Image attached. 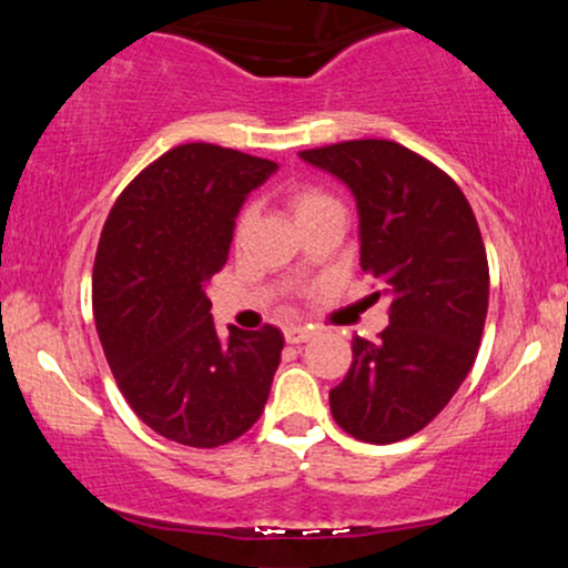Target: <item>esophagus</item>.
Instances as JSON below:
<instances>
[{
    "instance_id": "34e87169",
    "label": "esophagus",
    "mask_w": 568,
    "mask_h": 568,
    "mask_svg": "<svg viewBox=\"0 0 568 568\" xmlns=\"http://www.w3.org/2000/svg\"><path fill=\"white\" fill-rule=\"evenodd\" d=\"M312 338V331L304 328V325H288L285 328V342L288 344H304Z\"/></svg>"
}]
</instances>
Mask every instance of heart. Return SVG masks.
Returning a JSON list of instances; mask_svg holds the SVG:
<instances>
[{
	"instance_id": "b5f03b06",
	"label": "heart",
	"mask_w": 568,
	"mask_h": 568,
	"mask_svg": "<svg viewBox=\"0 0 568 568\" xmlns=\"http://www.w3.org/2000/svg\"><path fill=\"white\" fill-rule=\"evenodd\" d=\"M285 205H288L291 216L296 219V224L298 221L315 216V213L328 211V207H338L336 200L331 197L328 192H323V189L312 184H293L288 192H285ZM245 224H247V213H240L237 224H234V237H240V234L245 232Z\"/></svg>"
}]
</instances>
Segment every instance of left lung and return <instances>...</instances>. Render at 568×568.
<instances>
[{
	"instance_id": "left-lung-1",
	"label": "left lung",
	"mask_w": 568,
	"mask_h": 568,
	"mask_svg": "<svg viewBox=\"0 0 568 568\" xmlns=\"http://www.w3.org/2000/svg\"><path fill=\"white\" fill-rule=\"evenodd\" d=\"M352 189L361 266L389 296L376 342L352 338V366L331 414L352 438L397 443L427 427L470 374L488 312V258L462 189L422 154L387 139L302 152Z\"/></svg>"
}]
</instances>
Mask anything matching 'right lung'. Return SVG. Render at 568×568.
<instances>
[{"instance_id": "add662e5", "label": "right lung", "mask_w": 568, "mask_h": 568, "mask_svg": "<svg viewBox=\"0 0 568 568\" xmlns=\"http://www.w3.org/2000/svg\"><path fill=\"white\" fill-rule=\"evenodd\" d=\"M277 165L216 143H181L116 197L93 266V315L135 416L192 448L237 440L258 422L283 334L230 328L221 342L205 283L230 258L245 194Z\"/></svg>"}]
</instances>
